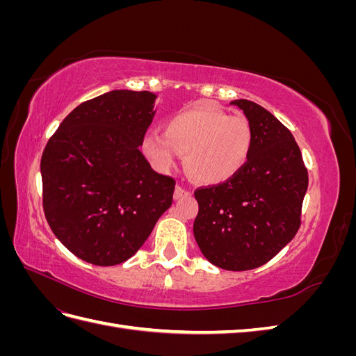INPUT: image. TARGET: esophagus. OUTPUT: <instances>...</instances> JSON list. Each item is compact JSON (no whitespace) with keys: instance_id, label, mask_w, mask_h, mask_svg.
<instances>
[{"instance_id":"1","label":"esophagus","mask_w":356,"mask_h":356,"mask_svg":"<svg viewBox=\"0 0 356 356\" xmlns=\"http://www.w3.org/2000/svg\"><path fill=\"white\" fill-rule=\"evenodd\" d=\"M190 195H191V191H190V190H186L184 187L177 186V187H175V191H174V199H181V197L190 196Z\"/></svg>"}]
</instances>
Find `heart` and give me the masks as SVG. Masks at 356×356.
I'll use <instances>...</instances> for the list:
<instances>
[{"label":"heart","instance_id":"b5f03b06","mask_svg":"<svg viewBox=\"0 0 356 356\" xmlns=\"http://www.w3.org/2000/svg\"><path fill=\"white\" fill-rule=\"evenodd\" d=\"M252 127L243 115H230L208 102L169 117L163 135L149 132L143 141L147 159L161 172L186 154L190 174L204 184H220L239 174L252 149Z\"/></svg>","mask_w":356,"mask_h":356}]
</instances>
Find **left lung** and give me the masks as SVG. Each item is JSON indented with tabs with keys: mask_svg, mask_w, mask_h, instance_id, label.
<instances>
[{
	"mask_svg": "<svg viewBox=\"0 0 356 356\" xmlns=\"http://www.w3.org/2000/svg\"><path fill=\"white\" fill-rule=\"evenodd\" d=\"M252 127V149L239 174L195 191L193 225L202 254L232 272L260 267L293 241L309 184L296 139L261 105L238 99Z\"/></svg>",
	"mask_w": 356,
	"mask_h": 356,
	"instance_id": "obj_1",
	"label": "left lung"
}]
</instances>
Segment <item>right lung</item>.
<instances>
[{
	"label": "right lung",
	"instance_id": "1",
	"mask_svg": "<svg viewBox=\"0 0 356 356\" xmlns=\"http://www.w3.org/2000/svg\"><path fill=\"white\" fill-rule=\"evenodd\" d=\"M152 92L113 90L74 108L42 152V209L81 260H129L172 204L175 179L139 152L154 117Z\"/></svg>",
	"mask_w": 356,
	"mask_h": 356
}]
</instances>
